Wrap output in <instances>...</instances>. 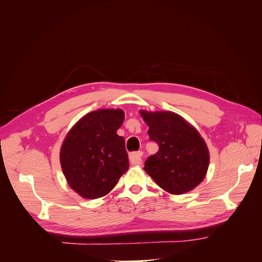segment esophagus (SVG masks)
<instances>
[{"label": "esophagus", "instance_id": "obj_1", "mask_svg": "<svg viewBox=\"0 0 262 262\" xmlns=\"http://www.w3.org/2000/svg\"><path fill=\"white\" fill-rule=\"evenodd\" d=\"M142 156H143V153L142 152H133L129 155V160L131 164L133 165H141L142 164Z\"/></svg>", "mask_w": 262, "mask_h": 262}]
</instances>
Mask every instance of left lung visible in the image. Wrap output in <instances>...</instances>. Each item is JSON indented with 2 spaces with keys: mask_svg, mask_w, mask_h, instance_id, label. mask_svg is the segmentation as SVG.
I'll list each match as a JSON object with an SVG mask.
<instances>
[{
  "mask_svg": "<svg viewBox=\"0 0 262 262\" xmlns=\"http://www.w3.org/2000/svg\"><path fill=\"white\" fill-rule=\"evenodd\" d=\"M140 115L148 125L149 139L160 147L147 158L144 170L171 194L186 193L199 186L210 164L209 148L199 131L171 112L140 110Z\"/></svg>",
  "mask_w": 262,
  "mask_h": 262,
  "instance_id": "8db88e82",
  "label": "left lung"
}]
</instances>
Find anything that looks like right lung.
<instances>
[{"mask_svg":"<svg viewBox=\"0 0 262 262\" xmlns=\"http://www.w3.org/2000/svg\"><path fill=\"white\" fill-rule=\"evenodd\" d=\"M122 109H99L78 120L60 149V163L69 186L84 199L108 194L129 169L122 125Z\"/></svg>","mask_w":262,"mask_h":262,"instance_id":"obj_1","label":"right lung"}]
</instances>
